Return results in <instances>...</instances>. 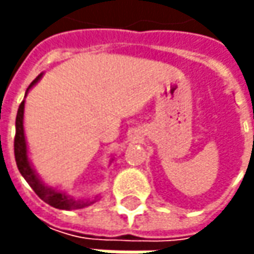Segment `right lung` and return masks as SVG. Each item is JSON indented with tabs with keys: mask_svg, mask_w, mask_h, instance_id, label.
<instances>
[{
	"mask_svg": "<svg viewBox=\"0 0 254 254\" xmlns=\"http://www.w3.org/2000/svg\"><path fill=\"white\" fill-rule=\"evenodd\" d=\"M41 73L32 83L29 84L28 90L39 82V79L42 77ZM26 96V94H25ZM24 110L25 102L19 104V109L16 113V120H15V140H14V152H15V161L16 167L21 172V175L24 177L25 181L31 185V188L35 190V193L46 202L48 205L54 206L56 209L72 210V209H82L86 206H90L92 203L96 202V199H74L73 196L67 195L64 190H56L48 185H45L41 181L39 175L36 174L34 167L31 165V161L28 158V147H26V140H25L24 132Z\"/></svg>",
	"mask_w": 254,
	"mask_h": 254,
	"instance_id": "right-lung-1",
	"label": "right lung"
}]
</instances>
